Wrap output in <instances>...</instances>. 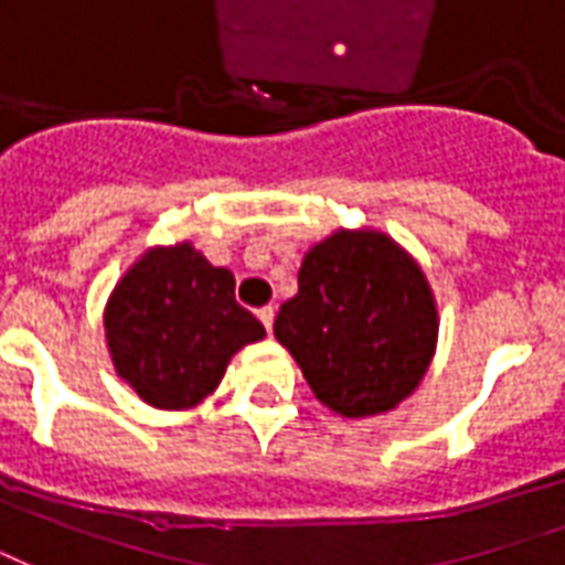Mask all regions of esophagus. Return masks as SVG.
I'll return each instance as SVG.
<instances>
[{
	"label": "esophagus",
	"instance_id": "34e87169",
	"mask_svg": "<svg viewBox=\"0 0 565 565\" xmlns=\"http://www.w3.org/2000/svg\"><path fill=\"white\" fill-rule=\"evenodd\" d=\"M258 318H262V324H265L267 330L274 328V307H262V309H258Z\"/></svg>",
	"mask_w": 565,
	"mask_h": 565
}]
</instances>
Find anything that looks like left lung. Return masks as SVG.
Wrapping results in <instances>:
<instances>
[{"instance_id": "obj_1", "label": "left lung", "mask_w": 565, "mask_h": 565, "mask_svg": "<svg viewBox=\"0 0 565 565\" xmlns=\"http://www.w3.org/2000/svg\"><path fill=\"white\" fill-rule=\"evenodd\" d=\"M274 333L342 417L396 408L426 375L438 312L417 262L379 232H337L303 258Z\"/></svg>"}]
</instances>
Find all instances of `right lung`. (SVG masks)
<instances>
[{"mask_svg":"<svg viewBox=\"0 0 565 565\" xmlns=\"http://www.w3.org/2000/svg\"><path fill=\"white\" fill-rule=\"evenodd\" d=\"M118 375L154 408H190L217 387L237 348L265 328L235 300V277L190 244L151 249L106 303Z\"/></svg>","mask_w":565,"mask_h":565,"instance_id":"right-lung-1","label":"right lung"}]
</instances>
